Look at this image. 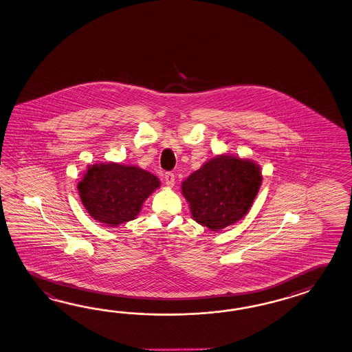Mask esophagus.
I'll return each mask as SVG.
<instances>
[{
	"label": "esophagus",
	"mask_w": 352,
	"mask_h": 352,
	"mask_svg": "<svg viewBox=\"0 0 352 352\" xmlns=\"http://www.w3.org/2000/svg\"><path fill=\"white\" fill-rule=\"evenodd\" d=\"M164 181H166V185H167V186L172 188V186L175 185V175L171 173V172L166 173V175H164Z\"/></svg>",
	"instance_id": "1"
}]
</instances>
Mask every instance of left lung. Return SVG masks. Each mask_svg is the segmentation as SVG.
<instances>
[{"mask_svg":"<svg viewBox=\"0 0 352 352\" xmlns=\"http://www.w3.org/2000/svg\"><path fill=\"white\" fill-rule=\"evenodd\" d=\"M261 180L258 163L221 154L192 172L181 184V192L192 219L210 231H219L248 214Z\"/></svg>","mask_w":352,"mask_h":352,"instance_id":"left-lung-1","label":"left lung"}]
</instances>
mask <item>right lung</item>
Masks as SVG:
<instances>
[{
	"label": "right lung",
	"instance_id": "add662e5",
	"mask_svg": "<svg viewBox=\"0 0 352 352\" xmlns=\"http://www.w3.org/2000/svg\"><path fill=\"white\" fill-rule=\"evenodd\" d=\"M161 181L138 166L96 163L84 172L78 190L89 216L109 227L135 219Z\"/></svg>",
	"mask_w": 352,
	"mask_h": 352
}]
</instances>
